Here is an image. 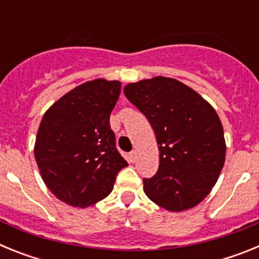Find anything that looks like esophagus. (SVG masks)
<instances>
[{"label":"esophagus","instance_id":"34e87169","mask_svg":"<svg viewBox=\"0 0 259 259\" xmlns=\"http://www.w3.org/2000/svg\"><path fill=\"white\" fill-rule=\"evenodd\" d=\"M128 158H130V161H131V162H135V161H136V158H137V153L135 152V150H132V152L128 154Z\"/></svg>","mask_w":259,"mask_h":259}]
</instances>
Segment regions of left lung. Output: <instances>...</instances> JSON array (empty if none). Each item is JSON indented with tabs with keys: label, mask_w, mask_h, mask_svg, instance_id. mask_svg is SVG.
I'll list each match as a JSON object with an SVG mask.
<instances>
[{
	"label": "left lung",
	"mask_w": 259,
	"mask_h": 259,
	"mask_svg": "<svg viewBox=\"0 0 259 259\" xmlns=\"http://www.w3.org/2000/svg\"><path fill=\"white\" fill-rule=\"evenodd\" d=\"M124 95L149 120L159 150L157 172L143 180L146 196L170 211L196 206L210 193L224 164L218 114L197 92L170 77L128 84Z\"/></svg>",
	"instance_id": "1"
}]
</instances>
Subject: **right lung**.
Segmentation results:
<instances>
[{"mask_svg": "<svg viewBox=\"0 0 259 259\" xmlns=\"http://www.w3.org/2000/svg\"><path fill=\"white\" fill-rule=\"evenodd\" d=\"M120 88L119 81H87L59 98L42 116L36 162L48 188L71 206H91L106 197L119 171L128 166L110 128Z\"/></svg>", "mask_w": 259, "mask_h": 259, "instance_id": "right-lung-1", "label": "right lung"}]
</instances>
